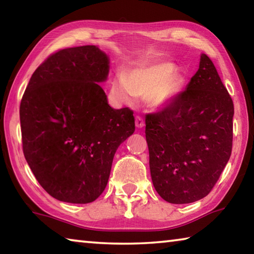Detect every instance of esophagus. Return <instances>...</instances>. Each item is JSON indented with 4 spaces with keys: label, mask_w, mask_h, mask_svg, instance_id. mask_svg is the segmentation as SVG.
<instances>
[{
    "label": "esophagus",
    "mask_w": 254,
    "mask_h": 254,
    "mask_svg": "<svg viewBox=\"0 0 254 254\" xmlns=\"http://www.w3.org/2000/svg\"><path fill=\"white\" fill-rule=\"evenodd\" d=\"M143 126H144V120L137 115V117H135V127H143Z\"/></svg>",
    "instance_id": "1"
}]
</instances>
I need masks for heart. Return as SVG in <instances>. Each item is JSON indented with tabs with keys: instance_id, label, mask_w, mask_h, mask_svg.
Here are the masks:
<instances>
[{
	"instance_id": "b5f03b06",
	"label": "heart",
	"mask_w": 254,
	"mask_h": 254,
	"mask_svg": "<svg viewBox=\"0 0 254 254\" xmlns=\"http://www.w3.org/2000/svg\"><path fill=\"white\" fill-rule=\"evenodd\" d=\"M175 67L168 63L142 66L128 71L127 76L120 74L113 84V92L120 100L134 102L136 95L149 91V100L160 105L173 98L179 89V79L175 75Z\"/></svg>"
}]
</instances>
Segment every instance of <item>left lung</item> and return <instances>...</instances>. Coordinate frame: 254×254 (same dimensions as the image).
Here are the masks:
<instances>
[{
    "label": "left lung",
    "instance_id": "8db88e82",
    "mask_svg": "<svg viewBox=\"0 0 254 254\" xmlns=\"http://www.w3.org/2000/svg\"><path fill=\"white\" fill-rule=\"evenodd\" d=\"M233 115L216 68L201 55L187 88L145 115L150 171L163 199L188 204L209 194L231 157Z\"/></svg>",
    "mask_w": 254,
    "mask_h": 254
}]
</instances>
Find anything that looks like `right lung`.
Masks as SVG:
<instances>
[{
    "label": "right lung",
    "instance_id": "obj_1",
    "mask_svg": "<svg viewBox=\"0 0 254 254\" xmlns=\"http://www.w3.org/2000/svg\"><path fill=\"white\" fill-rule=\"evenodd\" d=\"M109 58L96 46L60 49L30 78L20 104L23 153L54 198L92 203L107 185L115 151L135 130L133 111L114 110L100 86Z\"/></svg>",
    "mask_w": 254,
    "mask_h": 254
}]
</instances>
